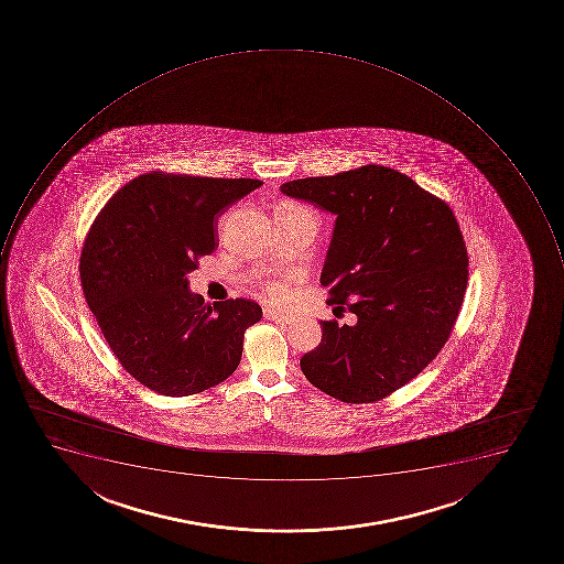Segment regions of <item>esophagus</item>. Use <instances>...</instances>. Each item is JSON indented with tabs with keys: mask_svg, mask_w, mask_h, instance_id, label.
<instances>
[{
	"mask_svg": "<svg viewBox=\"0 0 564 564\" xmlns=\"http://www.w3.org/2000/svg\"><path fill=\"white\" fill-rule=\"evenodd\" d=\"M264 317L270 321H275L279 324H293V315L284 314V312L273 311V308H264Z\"/></svg>",
	"mask_w": 564,
	"mask_h": 564,
	"instance_id": "1",
	"label": "esophagus"
}]
</instances>
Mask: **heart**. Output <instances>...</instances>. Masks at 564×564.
Instances as JSON below:
<instances>
[{
    "label": "heart",
    "mask_w": 564,
    "mask_h": 564,
    "mask_svg": "<svg viewBox=\"0 0 564 564\" xmlns=\"http://www.w3.org/2000/svg\"><path fill=\"white\" fill-rule=\"evenodd\" d=\"M264 293L273 303H288L293 296V285L291 280H270L264 284Z\"/></svg>",
    "instance_id": "b5f03b06"
}]
</instances>
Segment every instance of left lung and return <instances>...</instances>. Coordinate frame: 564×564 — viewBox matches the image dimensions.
I'll use <instances>...</instances> for the list:
<instances>
[{"label": "left lung", "instance_id": "1", "mask_svg": "<svg viewBox=\"0 0 564 564\" xmlns=\"http://www.w3.org/2000/svg\"><path fill=\"white\" fill-rule=\"evenodd\" d=\"M280 191L337 215L321 284L355 326L321 321L305 378L346 404H372L440 355L457 323L469 258L443 199L384 165L303 177Z\"/></svg>", "mask_w": 564, "mask_h": 564}]
</instances>
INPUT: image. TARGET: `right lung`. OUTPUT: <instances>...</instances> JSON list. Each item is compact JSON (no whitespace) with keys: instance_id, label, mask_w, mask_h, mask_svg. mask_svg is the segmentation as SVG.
<instances>
[{"instance_id":"obj_1","label":"right lung","mask_w":564,"mask_h":564,"mask_svg":"<svg viewBox=\"0 0 564 564\" xmlns=\"http://www.w3.org/2000/svg\"><path fill=\"white\" fill-rule=\"evenodd\" d=\"M261 185L153 171L121 186L89 227L83 293L121 367L142 387L196 395L240 365L261 306L243 297L209 305L186 275L217 247L218 214Z\"/></svg>"}]
</instances>
